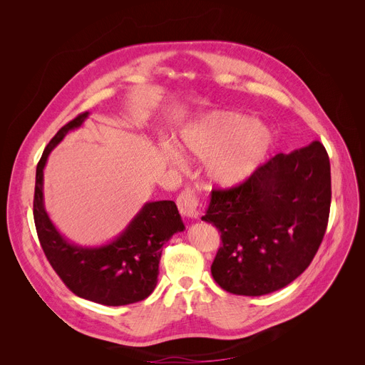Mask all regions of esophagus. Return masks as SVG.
I'll list each match as a JSON object with an SVG mask.
<instances>
[{
  "mask_svg": "<svg viewBox=\"0 0 365 365\" xmlns=\"http://www.w3.org/2000/svg\"><path fill=\"white\" fill-rule=\"evenodd\" d=\"M179 212L186 219H198L201 215L200 201L194 192V189L186 187L178 198Z\"/></svg>",
  "mask_w": 365,
  "mask_h": 365,
  "instance_id": "34e87169",
  "label": "esophagus"
}]
</instances>
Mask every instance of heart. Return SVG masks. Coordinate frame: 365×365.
I'll return each mask as SVG.
<instances>
[{
	"label": "heart",
	"instance_id": "b5f03b06",
	"mask_svg": "<svg viewBox=\"0 0 365 365\" xmlns=\"http://www.w3.org/2000/svg\"><path fill=\"white\" fill-rule=\"evenodd\" d=\"M274 143L271 128L235 110H212L185 124L178 136L182 155L207 161L208 178L216 186L234 187L250 179L263 165ZM178 164L173 148L163 150Z\"/></svg>",
	"mask_w": 365,
	"mask_h": 365
}]
</instances>
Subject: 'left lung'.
Listing matches in <instances>:
<instances>
[{
	"mask_svg": "<svg viewBox=\"0 0 365 365\" xmlns=\"http://www.w3.org/2000/svg\"><path fill=\"white\" fill-rule=\"evenodd\" d=\"M330 202V160L317 140L277 153L240 186L213 190L201 220L222 234L215 281L238 296L284 289L317 255Z\"/></svg>",
	"mask_w": 365,
	"mask_h": 365,
	"instance_id": "8db88e82",
	"label": "left lung"
}]
</instances>
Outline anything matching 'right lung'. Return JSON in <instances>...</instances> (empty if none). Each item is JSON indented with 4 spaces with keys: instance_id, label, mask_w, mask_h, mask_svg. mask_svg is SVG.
Segmentation results:
<instances>
[{
    "instance_id": "1",
    "label": "right lung",
    "mask_w": 365,
    "mask_h": 365,
    "mask_svg": "<svg viewBox=\"0 0 365 365\" xmlns=\"http://www.w3.org/2000/svg\"><path fill=\"white\" fill-rule=\"evenodd\" d=\"M87 118L88 112L81 113L57 131L36 165V234L53 269L72 293L106 306L136 303L157 287L163 245L185 231V225L176 204L163 200L143 204L124 231L102 245H78L59 232L44 205V167L51 150Z\"/></svg>"
}]
</instances>
